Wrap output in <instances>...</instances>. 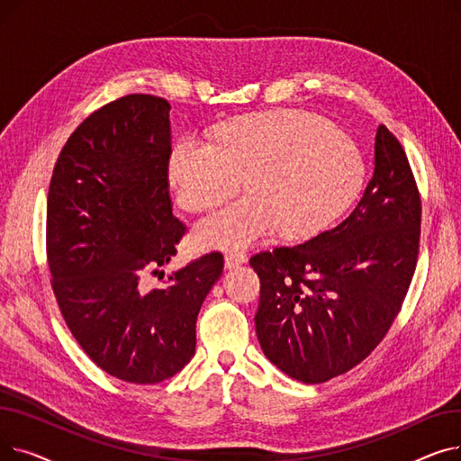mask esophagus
I'll use <instances>...</instances> for the list:
<instances>
[{
    "label": "esophagus",
    "mask_w": 461,
    "mask_h": 461,
    "mask_svg": "<svg viewBox=\"0 0 461 461\" xmlns=\"http://www.w3.org/2000/svg\"><path fill=\"white\" fill-rule=\"evenodd\" d=\"M247 261H249V258H247V254H243V252H230V254H226V258H224L226 269H235V267H239V265H245Z\"/></svg>",
    "instance_id": "1"
}]
</instances>
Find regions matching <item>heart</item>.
Returning <instances> with one entry per match:
<instances>
[{
  "instance_id": "1",
  "label": "heart",
  "mask_w": 461,
  "mask_h": 461,
  "mask_svg": "<svg viewBox=\"0 0 461 461\" xmlns=\"http://www.w3.org/2000/svg\"><path fill=\"white\" fill-rule=\"evenodd\" d=\"M167 174L186 209L224 200L245 176L250 194L203 216L194 233L202 249H243L276 230L287 239L327 230L358 196L365 160L323 117L278 110L231 119L212 141L181 138Z\"/></svg>"
}]
</instances>
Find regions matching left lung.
I'll return each mask as SVG.
<instances>
[{
	"instance_id": "8db88e82",
	"label": "left lung",
	"mask_w": 461,
	"mask_h": 461,
	"mask_svg": "<svg viewBox=\"0 0 461 461\" xmlns=\"http://www.w3.org/2000/svg\"><path fill=\"white\" fill-rule=\"evenodd\" d=\"M420 198L400 141L384 125L374 174L342 224L297 247L252 256L261 282L259 346L303 383H325L365 360L402 308L415 273Z\"/></svg>"
}]
</instances>
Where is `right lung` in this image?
Returning <instances> with one entry per match:
<instances>
[{
  "label": "right lung",
  "instance_id": "right-lung-1",
  "mask_svg": "<svg viewBox=\"0 0 461 461\" xmlns=\"http://www.w3.org/2000/svg\"><path fill=\"white\" fill-rule=\"evenodd\" d=\"M169 103L127 95L93 112L61 149L46 205V252L67 327L96 366L138 384L176 375L196 351L200 308L221 278L211 252L148 289L177 254Z\"/></svg>",
  "mask_w": 461,
  "mask_h": 461
}]
</instances>
